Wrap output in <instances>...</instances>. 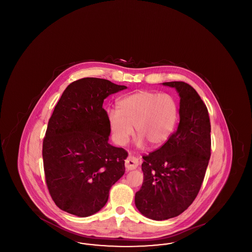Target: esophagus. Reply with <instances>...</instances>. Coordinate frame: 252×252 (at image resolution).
Segmentation results:
<instances>
[{"mask_svg":"<svg viewBox=\"0 0 252 252\" xmlns=\"http://www.w3.org/2000/svg\"><path fill=\"white\" fill-rule=\"evenodd\" d=\"M140 164V159L136 157L129 156L127 157V158L126 159V164L125 166L126 168V170H134L136 168L138 167V165Z\"/></svg>","mask_w":252,"mask_h":252,"instance_id":"esophagus-1","label":"esophagus"}]
</instances>
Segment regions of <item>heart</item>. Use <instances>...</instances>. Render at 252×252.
<instances>
[{
	"label": "heart",
	"instance_id": "b5f03b06",
	"mask_svg": "<svg viewBox=\"0 0 252 252\" xmlns=\"http://www.w3.org/2000/svg\"><path fill=\"white\" fill-rule=\"evenodd\" d=\"M117 108L118 110H108L107 118L114 141L119 145L127 144L134 126L138 134L137 146L146 143L150 147H158L169 139L178 116L176 102L171 96L149 91H139L122 98Z\"/></svg>",
	"mask_w": 252,
	"mask_h": 252
}]
</instances>
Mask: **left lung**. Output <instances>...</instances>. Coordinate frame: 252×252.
Segmentation results:
<instances>
[{
	"mask_svg": "<svg viewBox=\"0 0 252 252\" xmlns=\"http://www.w3.org/2000/svg\"><path fill=\"white\" fill-rule=\"evenodd\" d=\"M180 96V124L165 144L143 157L144 182L135 194L143 216L157 221L180 216L200 190L211 157V123L206 105L190 85L164 82Z\"/></svg>",
	"mask_w": 252,
	"mask_h": 252,
	"instance_id": "left-lung-1",
	"label": "left lung"
}]
</instances>
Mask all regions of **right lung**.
Returning a JSON list of instances; mask_svg holds the SVG:
<instances>
[{
	"mask_svg": "<svg viewBox=\"0 0 252 252\" xmlns=\"http://www.w3.org/2000/svg\"><path fill=\"white\" fill-rule=\"evenodd\" d=\"M126 89L86 77L69 85L60 97L48 122L42 158L49 192L62 211L79 217L94 215L125 174L127 153L108 144L103 103Z\"/></svg>",
	"mask_w": 252,
	"mask_h": 252,
	"instance_id": "right-lung-1",
	"label": "right lung"
}]
</instances>
